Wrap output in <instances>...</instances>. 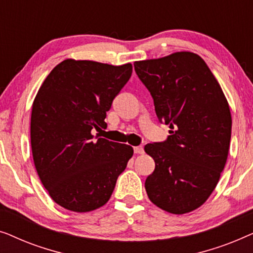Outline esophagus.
I'll return each mask as SVG.
<instances>
[{"label":"esophagus","instance_id":"34e87169","mask_svg":"<svg viewBox=\"0 0 253 253\" xmlns=\"http://www.w3.org/2000/svg\"><path fill=\"white\" fill-rule=\"evenodd\" d=\"M133 152L136 154H143L144 153V147L143 146H136L133 147Z\"/></svg>","mask_w":253,"mask_h":253}]
</instances>
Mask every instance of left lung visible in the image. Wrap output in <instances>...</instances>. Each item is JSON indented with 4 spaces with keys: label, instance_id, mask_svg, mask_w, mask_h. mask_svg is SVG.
<instances>
[{
    "label": "left lung",
    "instance_id": "left-lung-1",
    "mask_svg": "<svg viewBox=\"0 0 253 253\" xmlns=\"http://www.w3.org/2000/svg\"><path fill=\"white\" fill-rule=\"evenodd\" d=\"M150 91L160 123L170 136L145 146L155 169L145 181L161 210L184 214L198 209L215 189L231 137L229 105L205 61L190 51L133 63Z\"/></svg>",
    "mask_w": 253,
    "mask_h": 253
}]
</instances>
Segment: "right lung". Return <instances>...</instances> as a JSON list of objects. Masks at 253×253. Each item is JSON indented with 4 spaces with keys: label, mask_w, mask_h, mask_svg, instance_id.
I'll use <instances>...</instances> for the list:
<instances>
[{
    "label": "right lung",
    "mask_w": 253,
    "mask_h": 253,
    "mask_svg": "<svg viewBox=\"0 0 253 253\" xmlns=\"http://www.w3.org/2000/svg\"><path fill=\"white\" fill-rule=\"evenodd\" d=\"M131 74L130 63L65 60L38 91L31 115L34 166L64 209L83 213L105 205L132 157L129 145L93 136L107 126V112Z\"/></svg>",
    "instance_id": "right-lung-1"
}]
</instances>
